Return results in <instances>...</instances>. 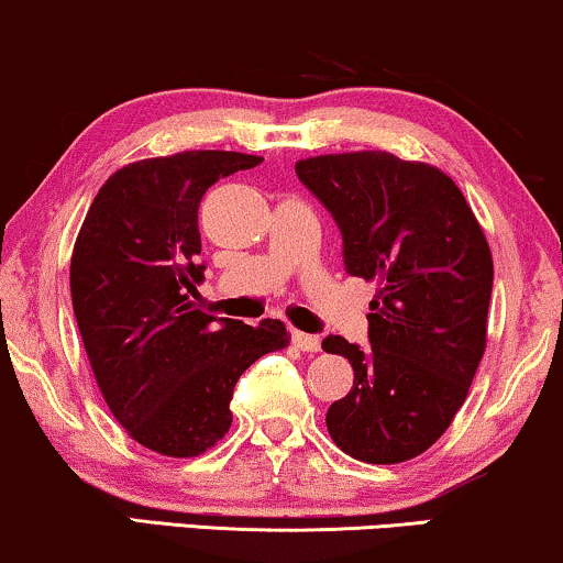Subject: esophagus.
I'll return each mask as SVG.
<instances>
[{
    "label": "esophagus",
    "instance_id": "obj_1",
    "mask_svg": "<svg viewBox=\"0 0 563 563\" xmlns=\"http://www.w3.org/2000/svg\"><path fill=\"white\" fill-rule=\"evenodd\" d=\"M291 343H295L299 351H307V353H318L320 351V338L310 335V333H302V330H295V333H291Z\"/></svg>",
    "mask_w": 563,
    "mask_h": 563
}]
</instances>
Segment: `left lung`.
Returning <instances> with one entry per match:
<instances>
[{
	"label": "left lung",
	"mask_w": 563,
	"mask_h": 563,
	"mask_svg": "<svg viewBox=\"0 0 563 563\" xmlns=\"http://www.w3.org/2000/svg\"><path fill=\"white\" fill-rule=\"evenodd\" d=\"M343 235L345 272L376 284L368 349L341 335L353 387L330 405L328 433L366 464L426 453L464 405L487 349L492 251L456 181L387 151L328 153L295 164Z\"/></svg>",
	"instance_id": "obj_1"
}]
</instances>
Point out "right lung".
<instances>
[{"label":"right lung","instance_id":"obj_1","mask_svg":"<svg viewBox=\"0 0 563 563\" xmlns=\"http://www.w3.org/2000/svg\"><path fill=\"white\" fill-rule=\"evenodd\" d=\"M258 164L235 151L135 161L102 184L76 235L71 299L91 372L125 433L161 456L212 449L233 422L241 374L289 345L279 320L253 328L195 302L199 199Z\"/></svg>","mask_w":563,"mask_h":563}]
</instances>
